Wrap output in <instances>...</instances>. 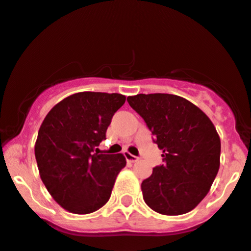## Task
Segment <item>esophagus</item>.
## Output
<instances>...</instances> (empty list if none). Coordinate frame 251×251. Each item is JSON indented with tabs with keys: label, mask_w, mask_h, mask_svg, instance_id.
Here are the masks:
<instances>
[{
	"label": "esophagus",
	"mask_w": 251,
	"mask_h": 251,
	"mask_svg": "<svg viewBox=\"0 0 251 251\" xmlns=\"http://www.w3.org/2000/svg\"><path fill=\"white\" fill-rule=\"evenodd\" d=\"M124 156H125L126 161H127V162H131V163H134V162H138L139 159H140L139 157L131 155V153H130V152H127V151H125V152H124Z\"/></svg>",
	"instance_id": "34e87169"
}]
</instances>
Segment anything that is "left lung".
Segmentation results:
<instances>
[{
    "instance_id": "1",
    "label": "left lung",
    "mask_w": 251,
    "mask_h": 251,
    "mask_svg": "<svg viewBox=\"0 0 251 251\" xmlns=\"http://www.w3.org/2000/svg\"><path fill=\"white\" fill-rule=\"evenodd\" d=\"M127 102L163 150V164L142 182L144 201L167 216L187 213L210 191L219 170L220 139L207 115L172 94H138Z\"/></svg>"
}]
</instances>
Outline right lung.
Returning a JSON list of instances; mask_svg holds the SVG:
<instances>
[{"label": "right lung", "mask_w": 251, "mask_h": 251, "mask_svg": "<svg viewBox=\"0 0 251 251\" xmlns=\"http://www.w3.org/2000/svg\"><path fill=\"white\" fill-rule=\"evenodd\" d=\"M125 100L117 93H77L57 103L41 124L34 148L41 181L71 213L87 214L102 207L126 166L121 153L95 152Z\"/></svg>", "instance_id": "right-lung-1"}]
</instances>
